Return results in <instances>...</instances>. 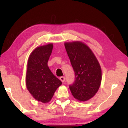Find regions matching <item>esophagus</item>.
Listing matches in <instances>:
<instances>
[{
	"label": "esophagus",
	"instance_id": "esophagus-1",
	"mask_svg": "<svg viewBox=\"0 0 128 128\" xmlns=\"http://www.w3.org/2000/svg\"><path fill=\"white\" fill-rule=\"evenodd\" d=\"M60 79L61 80V82H64L65 81V77H64V76H61V77L60 78Z\"/></svg>",
	"mask_w": 128,
	"mask_h": 128
}]
</instances>
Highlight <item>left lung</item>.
<instances>
[{
    "mask_svg": "<svg viewBox=\"0 0 128 128\" xmlns=\"http://www.w3.org/2000/svg\"><path fill=\"white\" fill-rule=\"evenodd\" d=\"M64 45L74 72V82L69 85L72 94L79 100H88L94 96L100 86L99 63L91 49L82 42H66Z\"/></svg>",
    "mask_w": 128,
    "mask_h": 128,
    "instance_id": "obj_1",
    "label": "left lung"
}]
</instances>
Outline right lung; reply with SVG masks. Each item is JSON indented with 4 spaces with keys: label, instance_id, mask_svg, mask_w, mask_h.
Returning a JSON list of instances; mask_svg holds the SVG:
<instances>
[{
    "label": "right lung",
    "instance_id": "right-lung-1",
    "mask_svg": "<svg viewBox=\"0 0 128 128\" xmlns=\"http://www.w3.org/2000/svg\"><path fill=\"white\" fill-rule=\"evenodd\" d=\"M52 49V44L36 48L30 54L28 62L26 86L32 96L42 103L49 102L56 90L62 84L48 66Z\"/></svg>",
    "mask_w": 128,
    "mask_h": 128
}]
</instances>
